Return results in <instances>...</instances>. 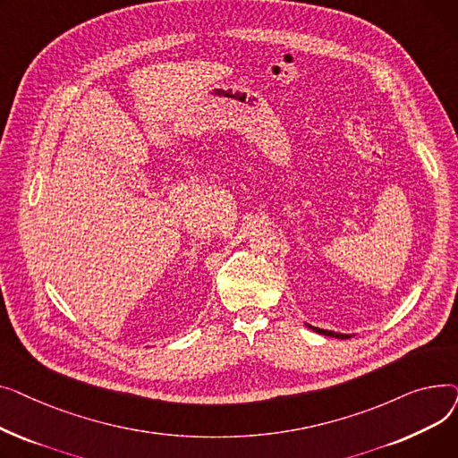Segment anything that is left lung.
Returning <instances> with one entry per match:
<instances>
[{"label":"left lung","instance_id":"8db88e82","mask_svg":"<svg viewBox=\"0 0 458 458\" xmlns=\"http://www.w3.org/2000/svg\"><path fill=\"white\" fill-rule=\"evenodd\" d=\"M308 328H311L314 332H318V334H323V335H330V338H340V340H347V338H351V334H340V332H332V330H325V328H318V327H310V325H306Z\"/></svg>","mask_w":458,"mask_h":458}]
</instances>
